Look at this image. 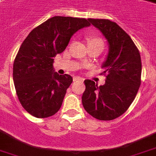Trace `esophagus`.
Segmentation results:
<instances>
[{
    "mask_svg": "<svg viewBox=\"0 0 156 156\" xmlns=\"http://www.w3.org/2000/svg\"><path fill=\"white\" fill-rule=\"evenodd\" d=\"M73 81L74 82H83V78H80V77H76L73 78Z\"/></svg>",
    "mask_w": 156,
    "mask_h": 156,
    "instance_id": "esophagus-1",
    "label": "esophagus"
}]
</instances>
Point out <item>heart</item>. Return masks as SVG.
<instances>
[{
	"label": "heart",
	"instance_id": "b5f03b06",
	"mask_svg": "<svg viewBox=\"0 0 156 156\" xmlns=\"http://www.w3.org/2000/svg\"><path fill=\"white\" fill-rule=\"evenodd\" d=\"M88 44H101V45L104 46V42L99 37H90L87 40Z\"/></svg>",
	"mask_w": 156,
	"mask_h": 156
}]
</instances>
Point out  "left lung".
Instances as JSON below:
<instances>
[{"label": "left lung", "mask_w": 156, "mask_h": 156, "mask_svg": "<svg viewBox=\"0 0 156 156\" xmlns=\"http://www.w3.org/2000/svg\"><path fill=\"white\" fill-rule=\"evenodd\" d=\"M100 30L109 44V52L103 64L104 85L90 79L82 101L87 112L96 119L111 121L127 110L136 98L141 83V59L133 40L116 22L105 19H88Z\"/></svg>", "instance_id": "1"}]
</instances>
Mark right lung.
Segmentation results:
<instances>
[{"label": "right lung", "mask_w": 156, "mask_h": 156, "mask_svg": "<svg viewBox=\"0 0 156 156\" xmlns=\"http://www.w3.org/2000/svg\"><path fill=\"white\" fill-rule=\"evenodd\" d=\"M89 25L84 18L52 17L23 41L14 61L13 80L20 102L30 115L45 118L60 109L73 78L54 73V59L73 34Z\"/></svg>", "instance_id": "right-lung-1"}]
</instances>
